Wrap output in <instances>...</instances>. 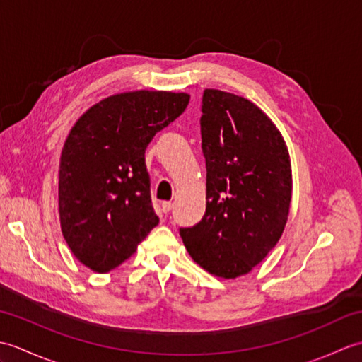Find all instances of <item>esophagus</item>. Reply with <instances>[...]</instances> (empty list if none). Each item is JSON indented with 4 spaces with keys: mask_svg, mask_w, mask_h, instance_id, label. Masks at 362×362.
I'll return each mask as SVG.
<instances>
[{
    "mask_svg": "<svg viewBox=\"0 0 362 362\" xmlns=\"http://www.w3.org/2000/svg\"><path fill=\"white\" fill-rule=\"evenodd\" d=\"M171 209H173V204L171 202H168V201L161 202V211H163V213H168Z\"/></svg>",
    "mask_w": 362,
    "mask_h": 362,
    "instance_id": "1",
    "label": "esophagus"
}]
</instances>
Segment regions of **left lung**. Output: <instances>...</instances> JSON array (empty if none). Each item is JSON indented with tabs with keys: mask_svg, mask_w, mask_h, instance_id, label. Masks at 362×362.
<instances>
[{
	"mask_svg": "<svg viewBox=\"0 0 362 362\" xmlns=\"http://www.w3.org/2000/svg\"><path fill=\"white\" fill-rule=\"evenodd\" d=\"M201 134L206 211L194 227L180 228V236L206 272L236 279L266 258L286 227L289 151L257 104L216 88L204 91Z\"/></svg>",
	"mask_w": 362,
	"mask_h": 362,
	"instance_id": "1",
	"label": "left lung"
}]
</instances>
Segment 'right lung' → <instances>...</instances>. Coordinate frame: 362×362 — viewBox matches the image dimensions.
<instances>
[{
    "label": "right lung",
    "instance_id": "obj_1",
    "mask_svg": "<svg viewBox=\"0 0 362 362\" xmlns=\"http://www.w3.org/2000/svg\"><path fill=\"white\" fill-rule=\"evenodd\" d=\"M188 103L183 91H124L91 105L71 127L59 161L60 228L91 271L124 263L158 224L144 151Z\"/></svg>",
    "mask_w": 362,
    "mask_h": 362
}]
</instances>
